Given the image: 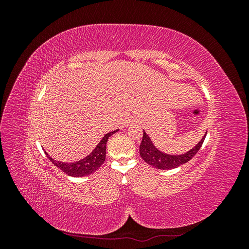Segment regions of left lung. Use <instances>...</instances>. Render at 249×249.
Listing matches in <instances>:
<instances>
[{
	"mask_svg": "<svg viewBox=\"0 0 249 249\" xmlns=\"http://www.w3.org/2000/svg\"><path fill=\"white\" fill-rule=\"evenodd\" d=\"M206 135L201 138V140L195 145L189 152H187L183 155H168L164 154L161 150L158 149L155 145L153 141L150 140L148 135L143 131V137L141 144L139 147L140 156L143 160H144L150 166H153L158 169H163V170H169L177 168L180 165L187 163L190 161L192 158L196 155V153L200 149L203 140L206 138Z\"/></svg>",
	"mask_w": 249,
	"mask_h": 249,
	"instance_id": "left-lung-1",
	"label": "left lung"
}]
</instances>
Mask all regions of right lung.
I'll use <instances>...</instances> for the list:
<instances>
[{"mask_svg":"<svg viewBox=\"0 0 249 249\" xmlns=\"http://www.w3.org/2000/svg\"><path fill=\"white\" fill-rule=\"evenodd\" d=\"M118 130H115L113 132H110L105 135L103 139L100 141L99 144L95 146V148L92 150V153L85 157L84 159L80 161L73 162V163H64L56 161L51 158L46 152L49 159L52 161V163L57 166L58 168L61 169L63 172H65L67 176L74 177V178H81L85 177L88 175H91L92 172L99 169L102 164L105 162L106 159V146H107V141L111 135L116 133Z\"/></svg>","mask_w":249,"mask_h":249,"instance_id":"right-lung-1","label":"right lung"}]
</instances>
